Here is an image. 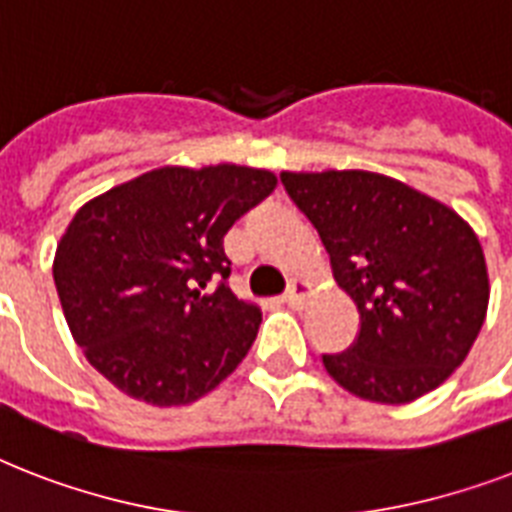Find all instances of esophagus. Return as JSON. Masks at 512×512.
<instances>
[{"label":"esophagus","instance_id":"obj_1","mask_svg":"<svg viewBox=\"0 0 512 512\" xmlns=\"http://www.w3.org/2000/svg\"><path fill=\"white\" fill-rule=\"evenodd\" d=\"M305 297H308V284H305L303 279H295L289 284L287 292H284V303H287L289 308H303Z\"/></svg>","mask_w":512,"mask_h":512}]
</instances>
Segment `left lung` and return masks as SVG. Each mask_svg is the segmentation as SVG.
<instances>
[{
    "mask_svg": "<svg viewBox=\"0 0 512 512\" xmlns=\"http://www.w3.org/2000/svg\"><path fill=\"white\" fill-rule=\"evenodd\" d=\"M319 231L361 329L324 356L329 377L374 404L436 390L473 348L489 308L481 241L454 209L364 170L281 172Z\"/></svg>",
    "mask_w": 512,
    "mask_h": 512,
    "instance_id": "8db88e82",
    "label": "left lung"
}]
</instances>
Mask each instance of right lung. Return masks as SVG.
<instances>
[{
	"label": "right lung",
	"mask_w": 512,
	"mask_h": 512,
	"mask_svg": "<svg viewBox=\"0 0 512 512\" xmlns=\"http://www.w3.org/2000/svg\"><path fill=\"white\" fill-rule=\"evenodd\" d=\"M273 188V172L239 164L159 167L76 212L52 276L76 345L111 385L185 406L241 364L263 313L225 284L223 236Z\"/></svg>",
	"instance_id": "right-lung-1"
}]
</instances>
